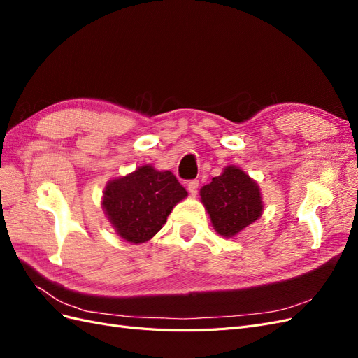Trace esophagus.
Segmentation results:
<instances>
[{
	"instance_id": "obj_1",
	"label": "esophagus",
	"mask_w": 358,
	"mask_h": 358,
	"mask_svg": "<svg viewBox=\"0 0 358 358\" xmlns=\"http://www.w3.org/2000/svg\"><path fill=\"white\" fill-rule=\"evenodd\" d=\"M199 187H200V182L197 179H192V180L188 182V191H189L191 196H197Z\"/></svg>"
}]
</instances>
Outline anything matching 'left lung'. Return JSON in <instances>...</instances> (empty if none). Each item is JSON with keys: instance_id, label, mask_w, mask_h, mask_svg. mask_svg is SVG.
Listing matches in <instances>:
<instances>
[{"instance_id": "left-lung-1", "label": "left lung", "mask_w": 358, "mask_h": 358, "mask_svg": "<svg viewBox=\"0 0 358 358\" xmlns=\"http://www.w3.org/2000/svg\"><path fill=\"white\" fill-rule=\"evenodd\" d=\"M200 196L215 230L224 237L237 234L257 221L263 212L258 185L234 166L225 167L221 176L204 185Z\"/></svg>"}]
</instances>
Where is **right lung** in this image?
<instances>
[{
  "instance_id": "1",
  "label": "right lung",
  "mask_w": 358,
  "mask_h": 358,
  "mask_svg": "<svg viewBox=\"0 0 358 358\" xmlns=\"http://www.w3.org/2000/svg\"><path fill=\"white\" fill-rule=\"evenodd\" d=\"M187 196L171 171L143 166L107 183L103 209L122 239L143 243L162 229L176 203Z\"/></svg>"
}]
</instances>
